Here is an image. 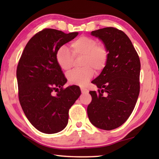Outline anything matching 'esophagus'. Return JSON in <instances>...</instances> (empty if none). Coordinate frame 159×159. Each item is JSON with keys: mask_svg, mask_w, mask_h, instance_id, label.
<instances>
[{"mask_svg": "<svg viewBox=\"0 0 159 159\" xmlns=\"http://www.w3.org/2000/svg\"><path fill=\"white\" fill-rule=\"evenodd\" d=\"M80 90H81V93L83 94L88 93V90L87 89V88H80Z\"/></svg>", "mask_w": 159, "mask_h": 159, "instance_id": "34e87169", "label": "esophagus"}]
</instances>
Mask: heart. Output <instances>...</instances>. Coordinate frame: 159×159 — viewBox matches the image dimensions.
I'll return each mask as SVG.
<instances>
[{"label":"heart","mask_w":159,"mask_h":159,"mask_svg":"<svg viewBox=\"0 0 159 159\" xmlns=\"http://www.w3.org/2000/svg\"><path fill=\"white\" fill-rule=\"evenodd\" d=\"M74 56L83 55L81 65L83 68L75 69L67 74L69 83L83 86L94 74L93 69L97 71L103 70L109 59V50L105 45L98 44L93 38L82 36L72 41L70 44ZM74 57L69 50L61 46L56 52V61L60 68L67 71L71 68Z\"/></svg>","instance_id":"heart-1"}]
</instances>
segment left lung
Segmentation results:
<instances>
[{
    "label": "left lung",
    "mask_w": 159,
    "mask_h": 159,
    "mask_svg": "<svg viewBox=\"0 0 159 159\" xmlns=\"http://www.w3.org/2000/svg\"><path fill=\"white\" fill-rule=\"evenodd\" d=\"M109 50L107 64L92 83L101 90L90 91V121L99 129L111 130L123 125L133 112L139 93L140 61L130 39L114 27L93 31Z\"/></svg>",
    "instance_id": "left-lung-1"
}]
</instances>
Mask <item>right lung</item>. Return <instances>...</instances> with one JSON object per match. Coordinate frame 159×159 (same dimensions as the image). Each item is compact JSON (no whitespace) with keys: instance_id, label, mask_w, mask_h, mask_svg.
<instances>
[{"instance_id":"add662e5","label":"right lung","mask_w":159,"mask_h":159,"mask_svg":"<svg viewBox=\"0 0 159 159\" xmlns=\"http://www.w3.org/2000/svg\"><path fill=\"white\" fill-rule=\"evenodd\" d=\"M78 34L45 29L29 40L19 61V100L29 122L41 133L64 130L69 110L81 93L77 85L63 88L67 80L56 61L59 48Z\"/></svg>"}]
</instances>
